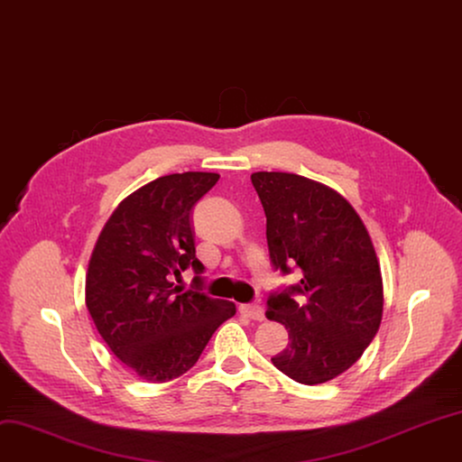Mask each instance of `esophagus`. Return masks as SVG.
I'll return each instance as SVG.
<instances>
[{
	"mask_svg": "<svg viewBox=\"0 0 462 462\" xmlns=\"http://www.w3.org/2000/svg\"><path fill=\"white\" fill-rule=\"evenodd\" d=\"M240 312L245 316V318H251V319H264V309L261 304H254V302H249V304H240Z\"/></svg>",
	"mask_w": 462,
	"mask_h": 462,
	"instance_id": "1",
	"label": "esophagus"
}]
</instances>
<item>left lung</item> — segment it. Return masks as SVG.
<instances>
[{
	"instance_id": "left-lung-1",
	"label": "left lung",
	"mask_w": 462,
	"mask_h": 462,
	"mask_svg": "<svg viewBox=\"0 0 462 462\" xmlns=\"http://www.w3.org/2000/svg\"><path fill=\"white\" fill-rule=\"evenodd\" d=\"M266 215L270 263L300 282L270 293L266 318L289 345L272 357L300 384L328 383L352 367L383 318V278L362 218L331 188L293 173H253Z\"/></svg>"
}]
</instances>
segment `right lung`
<instances>
[{
    "instance_id": "1",
    "label": "right lung",
    "mask_w": 462,
    "mask_h": 462,
    "mask_svg": "<svg viewBox=\"0 0 462 462\" xmlns=\"http://www.w3.org/2000/svg\"><path fill=\"white\" fill-rule=\"evenodd\" d=\"M217 173L165 175L117 205L93 249L85 304L110 350L139 377L165 383L190 369L234 302L201 291L190 215ZM192 267L199 287L172 278Z\"/></svg>"
}]
</instances>
